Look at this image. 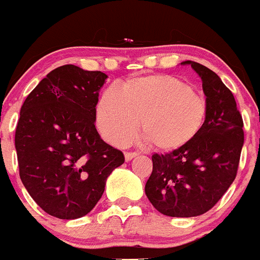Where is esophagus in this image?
Masks as SVG:
<instances>
[{"instance_id": "1", "label": "esophagus", "mask_w": 260, "mask_h": 260, "mask_svg": "<svg viewBox=\"0 0 260 260\" xmlns=\"http://www.w3.org/2000/svg\"><path fill=\"white\" fill-rule=\"evenodd\" d=\"M136 156H137V153H135V152H125L124 153L125 161H131V159L135 158Z\"/></svg>"}]
</instances>
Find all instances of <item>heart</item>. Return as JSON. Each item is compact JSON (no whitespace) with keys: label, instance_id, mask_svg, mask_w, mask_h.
<instances>
[{"label":"heart","instance_id":"b5f03b06","mask_svg":"<svg viewBox=\"0 0 260 260\" xmlns=\"http://www.w3.org/2000/svg\"><path fill=\"white\" fill-rule=\"evenodd\" d=\"M208 117L200 91L179 78L151 74L123 81L108 89L95 107V122L107 142L127 145L137 132L162 152L182 148L195 140Z\"/></svg>","mask_w":260,"mask_h":260}]
</instances>
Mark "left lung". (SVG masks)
<instances>
[{"label": "left lung", "mask_w": 260, "mask_h": 260, "mask_svg": "<svg viewBox=\"0 0 260 260\" xmlns=\"http://www.w3.org/2000/svg\"><path fill=\"white\" fill-rule=\"evenodd\" d=\"M203 80L208 117L198 137L167 154H153L146 195L156 210L172 217L205 214L237 176L244 143L243 118L234 95L212 70L186 60Z\"/></svg>", "instance_id": "1"}]
</instances>
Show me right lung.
Returning <instances> with one entry per match:
<instances>
[{
  "instance_id": "add662e5",
  "label": "right lung",
  "mask_w": 260,
  "mask_h": 260,
  "mask_svg": "<svg viewBox=\"0 0 260 260\" xmlns=\"http://www.w3.org/2000/svg\"><path fill=\"white\" fill-rule=\"evenodd\" d=\"M108 75L62 65L27 95L15 135L20 177L49 215L73 220L93 210L106 181L124 162L95 128L99 90Z\"/></svg>"
}]
</instances>
